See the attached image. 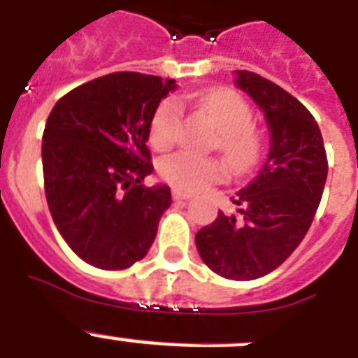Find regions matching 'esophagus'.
Instances as JSON below:
<instances>
[{
    "label": "esophagus",
    "mask_w": 358,
    "mask_h": 358,
    "mask_svg": "<svg viewBox=\"0 0 358 358\" xmlns=\"http://www.w3.org/2000/svg\"><path fill=\"white\" fill-rule=\"evenodd\" d=\"M191 196H192V194H189V192L178 191V189H175V191H173V200H176V201L189 200V198H191Z\"/></svg>",
    "instance_id": "esophagus-1"
}]
</instances>
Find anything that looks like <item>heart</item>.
Wrapping results in <instances>:
<instances>
[{"instance_id": "b5f03b06", "label": "heart", "mask_w": 358, "mask_h": 358, "mask_svg": "<svg viewBox=\"0 0 358 358\" xmlns=\"http://www.w3.org/2000/svg\"><path fill=\"white\" fill-rule=\"evenodd\" d=\"M196 104L216 126L214 148L227 160L232 173H247L259 162L263 153V135L252 124V108L239 93L229 88L207 90L196 95ZM182 129V108L176 99L162 101L149 124V138L158 151L173 148ZM223 164L213 157L173 153L158 164V175L164 182L182 191L194 192L223 178Z\"/></svg>"}]
</instances>
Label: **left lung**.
Masks as SVG:
<instances>
[{"label": "left lung", "mask_w": 358, "mask_h": 358, "mask_svg": "<svg viewBox=\"0 0 358 358\" xmlns=\"http://www.w3.org/2000/svg\"><path fill=\"white\" fill-rule=\"evenodd\" d=\"M236 85L265 111L270 151L259 175L232 196L236 214L217 213L196 234L213 272L234 281L263 278L299 247L321 203L328 158L313 115L294 95L254 71Z\"/></svg>", "instance_id": "8db88e82"}]
</instances>
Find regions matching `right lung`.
I'll return each mask as SVG.
<instances>
[{"instance_id": "1", "label": "right lung", "mask_w": 358, "mask_h": 358, "mask_svg": "<svg viewBox=\"0 0 358 358\" xmlns=\"http://www.w3.org/2000/svg\"><path fill=\"white\" fill-rule=\"evenodd\" d=\"M173 79L115 71L77 86L50 111L43 133L48 209L68 247L88 265L124 270L148 254L167 185L145 187L149 124Z\"/></svg>"}]
</instances>
